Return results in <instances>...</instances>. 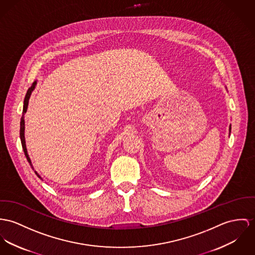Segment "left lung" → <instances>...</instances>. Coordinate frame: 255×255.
Returning a JSON list of instances; mask_svg holds the SVG:
<instances>
[{
    "label": "left lung",
    "mask_w": 255,
    "mask_h": 255,
    "mask_svg": "<svg viewBox=\"0 0 255 255\" xmlns=\"http://www.w3.org/2000/svg\"><path fill=\"white\" fill-rule=\"evenodd\" d=\"M231 132V125H230V127H229V133Z\"/></svg>",
    "instance_id": "obj_1"
}]
</instances>
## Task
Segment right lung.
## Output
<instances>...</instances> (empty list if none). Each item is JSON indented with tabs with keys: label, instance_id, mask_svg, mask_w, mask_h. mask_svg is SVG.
<instances>
[{
	"label": "right lung",
	"instance_id": "1",
	"mask_svg": "<svg viewBox=\"0 0 255 255\" xmlns=\"http://www.w3.org/2000/svg\"><path fill=\"white\" fill-rule=\"evenodd\" d=\"M36 84H37V81H34V83L32 84V86L28 89V91H27V93H26V96H25V99H24V105H23V113H22L23 115H22V118H21V120H20V139H21V143H22V148H23V150H24L25 156L27 158L28 162L30 163V166L32 167V169H33V170H34V167H33V165H32V162H31L30 157L28 155L27 148H26V143H25V136H24V131H25V120H24V115H25V114H26V112H27L28 104H29V99L31 97V94H32L33 90H34V89H35V87H36ZM35 173H36V175H37V176H39L40 179H42L36 171H35Z\"/></svg>",
	"mask_w": 255,
	"mask_h": 255
}]
</instances>
